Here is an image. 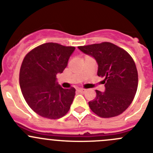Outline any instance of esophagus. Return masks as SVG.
I'll use <instances>...</instances> for the list:
<instances>
[{
    "instance_id": "esophagus-1",
    "label": "esophagus",
    "mask_w": 153,
    "mask_h": 153,
    "mask_svg": "<svg viewBox=\"0 0 153 153\" xmlns=\"http://www.w3.org/2000/svg\"><path fill=\"white\" fill-rule=\"evenodd\" d=\"M77 91L80 93H86V90H85V89H78Z\"/></svg>"
}]
</instances>
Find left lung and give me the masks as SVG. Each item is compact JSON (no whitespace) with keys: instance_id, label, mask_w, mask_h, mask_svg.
I'll list each match as a JSON object with an SVG mask.
<instances>
[{"instance_id":"left-lung-1","label":"left lung","mask_w":153,"mask_h":153,"mask_svg":"<svg viewBox=\"0 0 153 153\" xmlns=\"http://www.w3.org/2000/svg\"><path fill=\"white\" fill-rule=\"evenodd\" d=\"M78 48L95 59L97 75L104 78L105 91L96 90L97 97L89 102L92 111L102 118L123 113L133 100L138 87L137 70L130 55L109 42Z\"/></svg>"}]
</instances>
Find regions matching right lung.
I'll list each match as a JSON object with an SVG mask.
<instances>
[{
    "instance_id": "add662e5",
    "label": "right lung",
    "mask_w": 153,
    "mask_h": 153,
    "mask_svg": "<svg viewBox=\"0 0 153 153\" xmlns=\"http://www.w3.org/2000/svg\"><path fill=\"white\" fill-rule=\"evenodd\" d=\"M74 51V47L46 43L23 60L19 79L22 94L28 106L41 117L56 120L70 109L76 90L62 88L56 76L63 73Z\"/></svg>"
}]
</instances>
